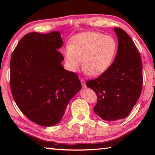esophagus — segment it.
Returning <instances> with one entry per match:
<instances>
[{
	"mask_svg": "<svg viewBox=\"0 0 155 155\" xmlns=\"http://www.w3.org/2000/svg\"><path fill=\"white\" fill-rule=\"evenodd\" d=\"M81 85H82V87H86V85H85V81L83 80L82 78H81Z\"/></svg>",
	"mask_w": 155,
	"mask_h": 155,
	"instance_id": "esophagus-1",
	"label": "esophagus"
}]
</instances>
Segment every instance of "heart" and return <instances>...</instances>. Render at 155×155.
<instances>
[{
  "instance_id": "heart-1",
  "label": "heart",
  "mask_w": 155,
  "mask_h": 155,
  "mask_svg": "<svg viewBox=\"0 0 155 155\" xmlns=\"http://www.w3.org/2000/svg\"><path fill=\"white\" fill-rule=\"evenodd\" d=\"M117 51V42L114 37L87 31L78 33L65 46L64 57L67 68L77 72L83 61L85 74L101 75L111 66Z\"/></svg>"
}]
</instances>
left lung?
<instances>
[{
	"label": "left lung",
	"mask_w": 155,
	"mask_h": 155,
	"mask_svg": "<svg viewBox=\"0 0 155 155\" xmlns=\"http://www.w3.org/2000/svg\"><path fill=\"white\" fill-rule=\"evenodd\" d=\"M118 41L115 60L96 79L88 81L87 87L95 91L98 101L94 111L106 121L127 117L141 95L142 62L130 36L120 28H114Z\"/></svg>",
	"instance_id": "obj_1"
}]
</instances>
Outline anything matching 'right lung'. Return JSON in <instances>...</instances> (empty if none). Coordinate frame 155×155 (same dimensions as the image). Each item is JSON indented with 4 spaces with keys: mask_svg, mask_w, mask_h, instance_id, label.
Listing matches in <instances>:
<instances>
[{
    "mask_svg": "<svg viewBox=\"0 0 155 155\" xmlns=\"http://www.w3.org/2000/svg\"><path fill=\"white\" fill-rule=\"evenodd\" d=\"M59 31L32 32L21 39L10 61V86L17 106L31 121L52 127L81 89L77 74L65 70Z\"/></svg>",
    "mask_w": 155,
    "mask_h": 155,
    "instance_id": "add662e5",
    "label": "right lung"
}]
</instances>
